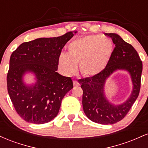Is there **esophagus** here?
Masks as SVG:
<instances>
[{"label": "esophagus", "instance_id": "34e87169", "mask_svg": "<svg viewBox=\"0 0 148 148\" xmlns=\"http://www.w3.org/2000/svg\"><path fill=\"white\" fill-rule=\"evenodd\" d=\"M73 83H74V86H79V83L77 81H76V80H74V81H73Z\"/></svg>", "mask_w": 148, "mask_h": 148}]
</instances>
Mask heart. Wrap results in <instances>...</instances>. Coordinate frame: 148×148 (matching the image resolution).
Here are the masks:
<instances>
[{"mask_svg": "<svg viewBox=\"0 0 148 148\" xmlns=\"http://www.w3.org/2000/svg\"><path fill=\"white\" fill-rule=\"evenodd\" d=\"M114 46L111 39L90 35L76 39L68 45V54L62 53L58 58L59 67L66 75L77 70L90 77L102 72L111 60Z\"/></svg>", "mask_w": 148, "mask_h": 148, "instance_id": "obj_1", "label": "heart"}]
</instances>
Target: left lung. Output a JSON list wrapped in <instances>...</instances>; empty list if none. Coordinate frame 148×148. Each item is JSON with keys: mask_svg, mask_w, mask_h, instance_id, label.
<instances>
[{"mask_svg": "<svg viewBox=\"0 0 148 148\" xmlns=\"http://www.w3.org/2000/svg\"><path fill=\"white\" fill-rule=\"evenodd\" d=\"M111 37L115 47L113 55L104 69L97 75L80 79L83 90V108L90 120L101 125H112L126 116L135 102L140 89L143 63L138 53L130 44L115 33H105ZM118 69L130 73L133 90L130 98L122 105H114L104 95L103 87L107 78Z\"/></svg>", "mask_w": 148, "mask_h": 148, "instance_id": "obj_1", "label": "left lung"}]
</instances>
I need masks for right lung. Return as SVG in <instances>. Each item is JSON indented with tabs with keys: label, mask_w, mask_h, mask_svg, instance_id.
I'll return each mask as SVG.
<instances>
[{
	"label": "right lung",
	"mask_w": 148,
	"mask_h": 148,
	"mask_svg": "<svg viewBox=\"0 0 148 148\" xmlns=\"http://www.w3.org/2000/svg\"><path fill=\"white\" fill-rule=\"evenodd\" d=\"M76 32L62 36L38 38L22 43L10 59L7 75L8 91L16 113L28 123L44 124L59 112L62 99L73 82L56 71L62 49ZM32 72L37 82L28 86L23 81L25 73Z\"/></svg>",
	"instance_id": "1"
}]
</instances>
